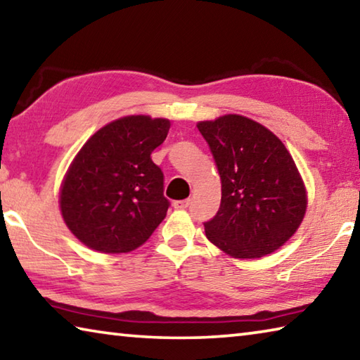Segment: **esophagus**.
I'll list each match as a JSON object with an SVG mask.
<instances>
[{
  "label": "esophagus",
  "mask_w": 360,
  "mask_h": 360,
  "mask_svg": "<svg viewBox=\"0 0 360 360\" xmlns=\"http://www.w3.org/2000/svg\"><path fill=\"white\" fill-rule=\"evenodd\" d=\"M188 203H191V200H178V202H174L173 203V206L176 210H186L187 206H188Z\"/></svg>",
  "instance_id": "34e87169"
}]
</instances>
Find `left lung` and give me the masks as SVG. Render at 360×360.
Wrapping results in <instances>:
<instances>
[{"label":"left lung","mask_w":360,"mask_h":360,"mask_svg":"<svg viewBox=\"0 0 360 360\" xmlns=\"http://www.w3.org/2000/svg\"><path fill=\"white\" fill-rule=\"evenodd\" d=\"M197 127L222 184L221 208L205 222L206 238L236 259L275 252L300 227L307 211V191L294 158L276 135L238 114Z\"/></svg>","instance_id":"8db88e82"}]
</instances>
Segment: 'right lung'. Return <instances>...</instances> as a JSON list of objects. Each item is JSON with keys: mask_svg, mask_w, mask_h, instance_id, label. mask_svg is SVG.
Returning a JSON list of instances; mask_svg holds the SVG:
<instances>
[{"mask_svg": "<svg viewBox=\"0 0 360 360\" xmlns=\"http://www.w3.org/2000/svg\"><path fill=\"white\" fill-rule=\"evenodd\" d=\"M168 130V119L127 115L103 127L77 152L60 191V210L85 246L130 252L165 219L163 173L150 154Z\"/></svg>", "mask_w": 360, "mask_h": 360, "instance_id": "1", "label": "right lung"}]
</instances>
